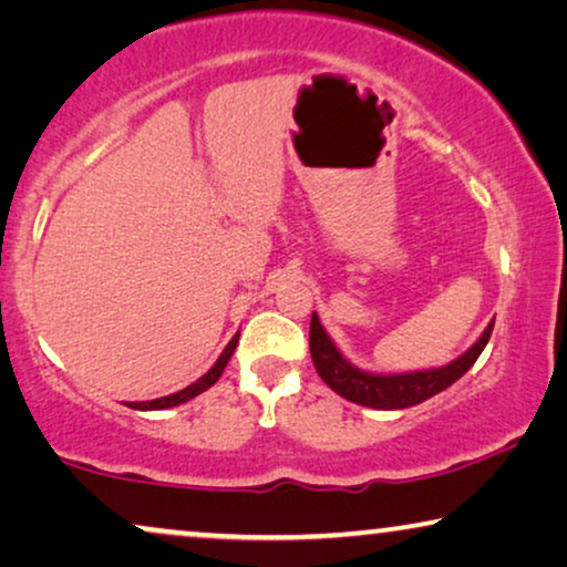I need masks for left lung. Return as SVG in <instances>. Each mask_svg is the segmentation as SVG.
I'll list each match as a JSON object with an SVG mask.
<instances>
[{
	"label": "left lung",
	"instance_id": "8db88e82",
	"mask_svg": "<svg viewBox=\"0 0 567 567\" xmlns=\"http://www.w3.org/2000/svg\"><path fill=\"white\" fill-rule=\"evenodd\" d=\"M493 322H487L483 336L477 343H472L460 359L439 369H423V371H405V374H377V371H363L353 367L338 346L332 343L328 330L322 328L320 317L312 312V324H309V353H312L317 374L322 382L338 392L340 398L355 402V405L374 408V410H402L421 405L423 400L433 398V394L444 392L452 386L456 379L467 374L472 363L480 359L483 348L487 346L493 332Z\"/></svg>",
	"mask_w": 567,
	"mask_h": 567
}]
</instances>
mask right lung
<instances>
[{"instance_id":"right-lung-1","label":"right lung","mask_w":567,"mask_h":567,"mask_svg":"<svg viewBox=\"0 0 567 567\" xmlns=\"http://www.w3.org/2000/svg\"><path fill=\"white\" fill-rule=\"evenodd\" d=\"M237 340H239V332H237L235 338L229 340L227 348H224L221 355H219V359H216L214 367L208 369L204 377L196 379V382L185 386V390L175 392V394H167V398H157V400H146V402H128V408H134V410H167V408L183 405V402H188V400H193V398H198L200 392H206L208 386H214V384H216V379L221 377L224 367H227L229 359H231V353H235V348H237Z\"/></svg>"}]
</instances>
